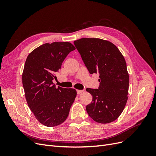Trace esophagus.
I'll use <instances>...</instances> for the list:
<instances>
[{
    "label": "esophagus",
    "instance_id": "obj_1",
    "mask_svg": "<svg viewBox=\"0 0 156 156\" xmlns=\"http://www.w3.org/2000/svg\"><path fill=\"white\" fill-rule=\"evenodd\" d=\"M83 92V90H77V94H81Z\"/></svg>",
    "mask_w": 156,
    "mask_h": 156
}]
</instances>
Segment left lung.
<instances>
[{
    "instance_id": "obj_1",
    "label": "left lung",
    "mask_w": 156,
    "mask_h": 156,
    "mask_svg": "<svg viewBox=\"0 0 156 156\" xmlns=\"http://www.w3.org/2000/svg\"><path fill=\"white\" fill-rule=\"evenodd\" d=\"M73 43L89 73L100 75L98 88L86 89L92 96L87 113L98 123L115 121L127 100L129 77L124 57L116 45L104 40L84 37Z\"/></svg>"
}]
</instances>
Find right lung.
I'll use <instances>...</instances> for the list:
<instances>
[{"label": "right lung", "mask_w": 156, "mask_h": 156, "mask_svg": "<svg viewBox=\"0 0 156 156\" xmlns=\"http://www.w3.org/2000/svg\"><path fill=\"white\" fill-rule=\"evenodd\" d=\"M75 47L69 42H53L39 46L27 56L22 75L26 100L36 119L48 127L66 120L77 92L56 86L53 80L63 61Z\"/></svg>", "instance_id": "1"}]
</instances>
